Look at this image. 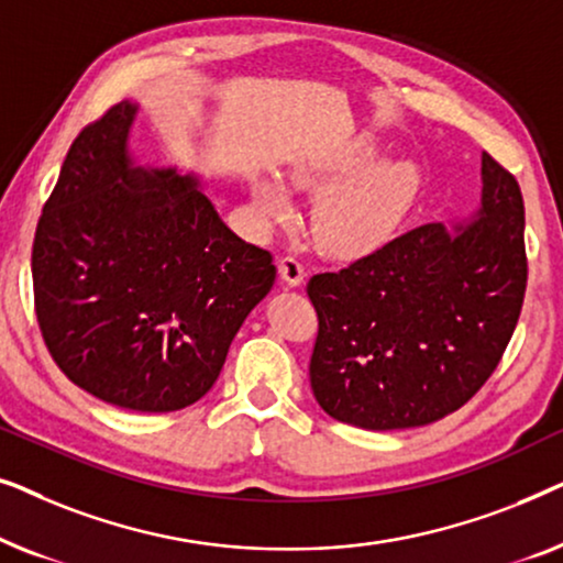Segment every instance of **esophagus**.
<instances>
[{
  "label": "esophagus",
  "mask_w": 563,
  "mask_h": 563,
  "mask_svg": "<svg viewBox=\"0 0 563 563\" xmlns=\"http://www.w3.org/2000/svg\"><path fill=\"white\" fill-rule=\"evenodd\" d=\"M279 276L284 284H289V287H299V284L305 282V266L299 264L295 256H284L279 261Z\"/></svg>",
  "instance_id": "1"
}]
</instances>
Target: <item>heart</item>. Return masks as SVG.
<instances>
[{"label":"heart","mask_w":563,"mask_h":563,"mask_svg":"<svg viewBox=\"0 0 563 563\" xmlns=\"http://www.w3.org/2000/svg\"><path fill=\"white\" fill-rule=\"evenodd\" d=\"M374 135H356L325 156L289 168V184L318 195L312 205V233L322 249L343 258H364L382 251L405 225L418 202L422 174L412 161H382ZM256 214L266 228L295 218L291 191L276 176L261 174L251 184Z\"/></svg>","instance_id":"b5f03b06"}]
</instances>
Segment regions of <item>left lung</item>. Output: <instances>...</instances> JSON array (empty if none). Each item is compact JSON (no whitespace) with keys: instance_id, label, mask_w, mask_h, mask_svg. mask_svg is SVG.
Segmentation results:
<instances>
[{"instance_id":"left-lung-1","label":"left lung","mask_w":563,"mask_h":563,"mask_svg":"<svg viewBox=\"0 0 563 563\" xmlns=\"http://www.w3.org/2000/svg\"><path fill=\"white\" fill-rule=\"evenodd\" d=\"M526 207L482 153V202L307 284L320 330L310 384L330 418L420 428L472 399L510 343L526 297Z\"/></svg>"}]
</instances>
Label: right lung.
Here are the masks:
<instances>
[{
	"label": "right lung",
	"mask_w": 563,
	"mask_h": 563,
	"mask_svg": "<svg viewBox=\"0 0 563 563\" xmlns=\"http://www.w3.org/2000/svg\"><path fill=\"white\" fill-rule=\"evenodd\" d=\"M137 110L114 104L68 148L35 230V310L76 387L174 412L218 382L276 266L222 222L197 172L133 156Z\"/></svg>",
	"instance_id": "obj_1"
}]
</instances>
